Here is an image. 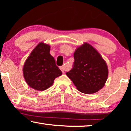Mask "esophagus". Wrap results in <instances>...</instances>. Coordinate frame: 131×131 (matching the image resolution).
Masks as SVG:
<instances>
[{"label": "esophagus", "mask_w": 131, "mask_h": 131, "mask_svg": "<svg viewBox=\"0 0 131 131\" xmlns=\"http://www.w3.org/2000/svg\"><path fill=\"white\" fill-rule=\"evenodd\" d=\"M60 68V70L61 71H62V73H64V66H62V67H61Z\"/></svg>", "instance_id": "esophagus-1"}]
</instances>
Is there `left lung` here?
I'll list each match as a JSON object with an SVG mask.
<instances>
[{"label":"left lung","instance_id":"1","mask_svg":"<svg viewBox=\"0 0 131 131\" xmlns=\"http://www.w3.org/2000/svg\"><path fill=\"white\" fill-rule=\"evenodd\" d=\"M73 68L66 74L81 92L91 94L103 88L108 75L106 61L89 43L78 47L74 53Z\"/></svg>","mask_w":131,"mask_h":131}]
</instances>
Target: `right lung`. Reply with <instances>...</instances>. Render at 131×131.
<instances>
[{
  "instance_id": "add662e5",
  "label": "right lung",
  "mask_w": 131,
  "mask_h": 131,
  "mask_svg": "<svg viewBox=\"0 0 131 131\" xmlns=\"http://www.w3.org/2000/svg\"><path fill=\"white\" fill-rule=\"evenodd\" d=\"M50 45L39 43L24 64L23 72L27 84L37 91L46 90L62 74L50 53Z\"/></svg>"
}]
</instances>
